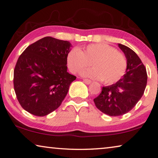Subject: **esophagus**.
<instances>
[{
    "label": "esophagus",
    "instance_id": "esophagus-1",
    "mask_svg": "<svg viewBox=\"0 0 158 158\" xmlns=\"http://www.w3.org/2000/svg\"><path fill=\"white\" fill-rule=\"evenodd\" d=\"M83 82H84L85 84H87V85H89V84L91 83V81H90V80L86 79V78H85V79H83Z\"/></svg>",
    "mask_w": 158,
    "mask_h": 158
}]
</instances>
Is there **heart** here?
I'll use <instances>...</instances> for the list:
<instances>
[{
  "label": "heart",
  "mask_w": 158,
  "mask_h": 158,
  "mask_svg": "<svg viewBox=\"0 0 158 158\" xmlns=\"http://www.w3.org/2000/svg\"><path fill=\"white\" fill-rule=\"evenodd\" d=\"M66 60L73 73H77L92 65L93 69L82 71V76L103 80L108 85L119 81L127 69L125 56L106 44H92L83 51L73 48L67 54Z\"/></svg>",
  "instance_id": "b5f03b06"
}]
</instances>
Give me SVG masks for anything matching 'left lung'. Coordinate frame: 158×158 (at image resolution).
<instances>
[{"instance_id": "1", "label": "left lung", "mask_w": 158, "mask_h": 158, "mask_svg": "<svg viewBox=\"0 0 158 158\" xmlns=\"http://www.w3.org/2000/svg\"><path fill=\"white\" fill-rule=\"evenodd\" d=\"M127 59V69L122 78L115 84L103 87L94 99L96 107L111 116L125 114L135 106L144 93L147 85V72L138 55L125 45L118 44Z\"/></svg>"}]
</instances>
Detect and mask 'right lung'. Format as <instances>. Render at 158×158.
<instances>
[{
  "instance_id": "1",
  "label": "right lung",
  "mask_w": 158,
  "mask_h": 158,
  "mask_svg": "<svg viewBox=\"0 0 158 158\" xmlns=\"http://www.w3.org/2000/svg\"><path fill=\"white\" fill-rule=\"evenodd\" d=\"M71 43L46 37L31 44L18 58L13 84L17 99L25 111L44 116L59 107L76 79L67 72Z\"/></svg>"
}]
</instances>
